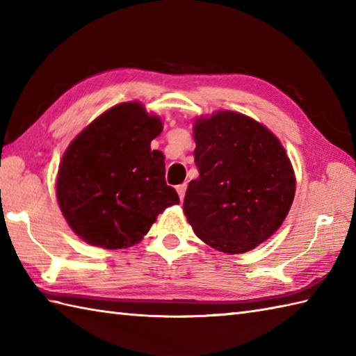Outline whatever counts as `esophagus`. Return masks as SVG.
Returning <instances> with one entry per match:
<instances>
[{
	"label": "esophagus",
	"instance_id": "esophagus-1",
	"mask_svg": "<svg viewBox=\"0 0 356 356\" xmlns=\"http://www.w3.org/2000/svg\"><path fill=\"white\" fill-rule=\"evenodd\" d=\"M176 190H177V194H179L180 200H184V199H185V193H186V184L177 185V186H176Z\"/></svg>",
	"mask_w": 356,
	"mask_h": 356
}]
</instances>
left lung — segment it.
Segmentation results:
<instances>
[{
    "mask_svg": "<svg viewBox=\"0 0 356 356\" xmlns=\"http://www.w3.org/2000/svg\"><path fill=\"white\" fill-rule=\"evenodd\" d=\"M194 140L199 177L185 194L188 222L217 251H251L289 213L295 195L289 157L266 127L236 111L195 120Z\"/></svg>",
    "mask_w": 356,
    "mask_h": 356,
    "instance_id": "1",
    "label": "left lung"
}]
</instances>
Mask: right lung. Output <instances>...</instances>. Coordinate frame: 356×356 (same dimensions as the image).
<instances>
[{
  "mask_svg": "<svg viewBox=\"0 0 356 356\" xmlns=\"http://www.w3.org/2000/svg\"><path fill=\"white\" fill-rule=\"evenodd\" d=\"M162 120L139 102L107 110L82 130L59 165L56 197L70 228L105 249L133 246L179 195L165 182V156L151 149Z\"/></svg>",
  "mask_w": 356,
  "mask_h": 356,
  "instance_id": "1",
  "label": "right lung"
}]
</instances>
